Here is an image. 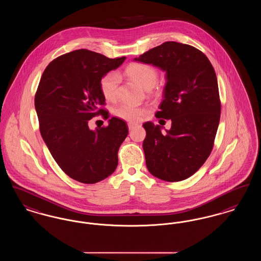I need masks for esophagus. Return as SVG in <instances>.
Returning a JSON list of instances; mask_svg holds the SVG:
<instances>
[{"mask_svg":"<svg viewBox=\"0 0 261 261\" xmlns=\"http://www.w3.org/2000/svg\"><path fill=\"white\" fill-rule=\"evenodd\" d=\"M135 127H137L136 123H132V122H129V123H128V128H129V130H133Z\"/></svg>","mask_w":261,"mask_h":261,"instance_id":"obj_1","label":"esophagus"}]
</instances>
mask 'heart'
Here are the masks:
<instances>
[{
  "mask_svg": "<svg viewBox=\"0 0 261 261\" xmlns=\"http://www.w3.org/2000/svg\"><path fill=\"white\" fill-rule=\"evenodd\" d=\"M125 74L130 77L132 80L136 81L139 85L145 88L146 90H149L153 87L158 80L156 69L152 65L143 62L130 63L125 68ZM118 82V75L113 72L108 73L101 78L99 82V89L103 98L107 100L112 101L116 99ZM147 113V108L138 107L131 103H121L114 110V114L118 118L132 123L141 121Z\"/></svg>",
  "mask_w": 261,
  "mask_h": 261,
  "instance_id": "b5f03b06",
  "label": "heart"
}]
</instances>
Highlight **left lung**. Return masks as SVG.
Returning a JSON list of instances; mask_svg holds the SVG:
<instances>
[{
  "instance_id": "1",
  "label": "left lung",
  "mask_w": 261,
  "mask_h": 261,
  "mask_svg": "<svg viewBox=\"0 0 261 261\" xmlns=\"http://www.w3.org/2000/svg\"><path fill=\"white\" fill-rule=\"evenodd\" d=\"M135 62L165 71L166 84L158 118L171 119V128L146 122L143 149L149 173L167 182L196 173L211 154L220 120L217 78L210 60L186 44L165 42Z\"/></svg>"
}]
</instances>
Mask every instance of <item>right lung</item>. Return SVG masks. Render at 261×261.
I'll list each match as a JSON object with an SVG mask.
<instances>
[{"mask_svg": "<svg viewBox=\"0 0 261 261\" xmlns=\"http://www.w3.org/2000/svg\"><path fill=\"white\" fill-rule=\"evenodd\" d=\"M109 59L92 50H73L55 59L44 70L35 95L40 133L54 160L70 178L95 184L117 167V152L128 135L122 119L91 130L88 122L109 112L99 82L125 61Z\"/></svg>", "mask_w": 261, "mask_h": 261, "instance_id": "obj_1", "label": "right lung"}]
</instances>
